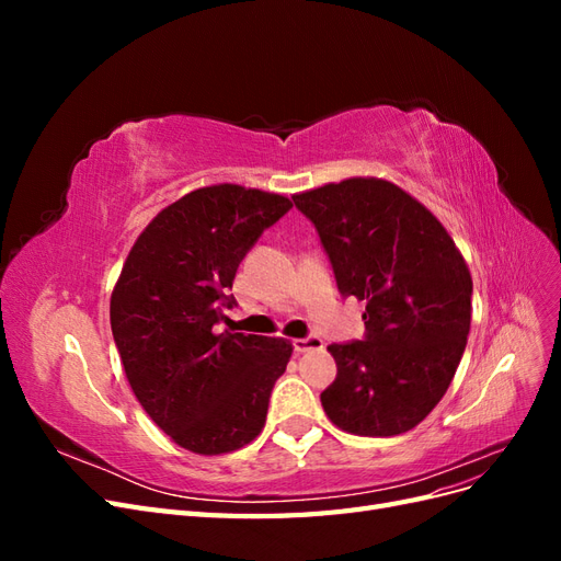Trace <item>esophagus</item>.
<instances>
[{"label":"esophagus","instance_id":"esophagus-1","mask_svg":"<svg viewBox=\"0 0 561 561\" xmlns=\"http://www.w3.org/2000/svg\"><path fill=\"white\" fill-rule=\"evenodd\" d=\"M293 348H295V353L318 351V348H322V339H320V336H316V334H309V336H304V339H295V342H293Z\"/></svg>","mask_w":561,"mask_h":561}]
</instances>
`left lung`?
Masks as SVG:
<instances>
[{
  "label": "left lung",
  "instance_id": "obj_1",
  "mask_svg": "<svg viewBox=\"0 0 561 561\" xmlns=\"http://www.w3.org/2000/svg\"><path fill=\"white\" fill-rule=\"evenodd\" d=\"M342 297L365 301L360 342L330 344L322 410L353 435L412 431L443 400L470 332L472 280L445 227L400 186L351 178L293 196Z\"/></svg>",
  "mask_w": 561,
  "mask_h": 561
}]
</instances>
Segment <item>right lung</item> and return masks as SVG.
Returning <instances> with one entry per match:
<instances>
[{"mask_svg": "<svg viewBox=\"0 0 561 561\" xmlns=\"http://www.w3.org/2000/svg\"><path fill=\"white\" fill-rule=\"evenodd\" d=\"M290 208L239 184L186 194L140 233L112 293V334L135 398L194 454L241 449L264 428L293 344L217 334V322L236 307V268Z\"/></svg>", "mask_w": 561, "mask_h": 561, "instance_id": "1", "label": "right lung"}]
</instances>
